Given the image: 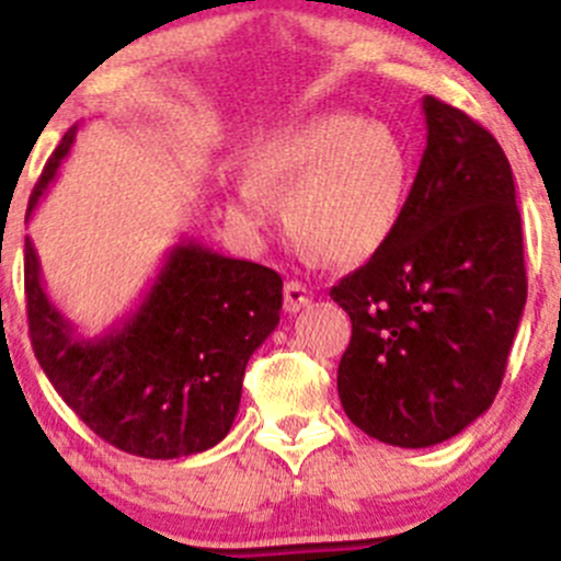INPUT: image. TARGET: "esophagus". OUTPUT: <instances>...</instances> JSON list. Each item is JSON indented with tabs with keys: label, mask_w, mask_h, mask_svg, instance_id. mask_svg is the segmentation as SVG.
Here are the masks:
<instances>
[{
	"label": "esophagus",
	"mask_w": 561,
	"mask_h": 561,
	"mask_svg": "<svg viewBox=\"0 0 561 561\" xmlns=\"http://www.w3.org/2000/svg\"><path fill=\"white\" fill-rule=\"evenodd\" d=\"M312 298H314V293L309 290L304 282L290 279L285 285V309L287 312H301V309L312 307Z\"/></svg>",
	"instance_id": "34e87169"
}]
</instances>
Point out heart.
Segmentation results:
<instances>
[{"mask_svg":"<svg viewBox=\"0 0 561 561\" xmlns=\"http://www.w3.org/2000/svg\"><path fill=\"white\" fill-rule=\"evenodd\" d=\"M247 179L233 186L230 217L260 228L271 196L309 254L358 265L393 239L410 201L412 162L399 135L355 113H320L257 146Z\"/></svg>","mask_w":561,"mask_h":561,"instance_id":"heart-1","label":"heart"}]
</instances>
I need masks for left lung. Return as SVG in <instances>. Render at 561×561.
Listing matches in <instances>:
<instances>
[{"instance_id": "left-lung-1", "label": "left lung", "mask_w": 561, "mask_h": 561, "mask_svg": "<svg viewBox=\"0 0 561 561\" xmlns=\"http://www.w3.org/2000/svg\"><path fill=\"white\" fill-rule=\"evenodd\" d=\"M426 151L399 230L331 287L353 320L336 375L350 421L432 448L494 401L526 304L511 162L489 129L423 98Z\"/></svg>"}]
</instances>
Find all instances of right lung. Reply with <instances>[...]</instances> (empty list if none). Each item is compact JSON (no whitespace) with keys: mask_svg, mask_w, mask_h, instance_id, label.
Listing matches in <instances>:
<instances>
[{"mask_svg":"<svg viewBox=\"0 0 561 561\" xmlns=\"http://www.w3.org/2000/svg\"><path fill=\"white\" fill-rule=\"evenodd\" d=\"M70 127L45 162L26 219L70 154ZM30 336L65 404L113 448L184 458L228 437L254 350L282 312V276L197 241L168 252L154 285L122 325L83 339L48 298L30 236L24 247Z\"/></svg>","mask_w":561,"mask_h":561,"instance_id":"obj_1","label":"right lung"}]
</instances>
